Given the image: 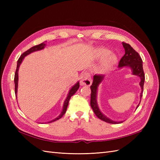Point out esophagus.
<instances>
[{
	"label": "esophagus",
	"instance_id": "obj_1",
	"mask_svg": "<svg viewBox=\"0 0 160 160\" xmlns=\"http://www.w3.org/2000/svg\"><path fill=\"white\" fill-rule=\"evenodd\" d=\"M91 83H92V80H91V74L88 72H84L80 78V84L82 86L89 87Z\"/></svg>",
	"mask_w": 160,
	"mask_h": 160
}]
</instances>
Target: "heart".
Returning <instances> with one entry per match:
<instances>
[{
  "label": "heart",
  "mask_w": 160,
  "mask_h": 160,
  "mask_svg": "<svg viewBox=\"0 0 160 160\" xmlns=\"http://www.w3.org/2000/svg\"><path fill=\"white\" fill-rule=\"evenodd\" d=\"M109 51L107 49H101L98 51V54L100 58L105 57L99 67L101 71H106L109 70L117 62V57L113 53H110Z\"/></svg>",
  "instance_id": "heart-1"
}]
</instances>
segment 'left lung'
Instances as JSON below:
<instances>
[{
    "label": "left lung",
    "instance_id": "left-lung-1",
    "mask_svg": "<svg viewBox=\"0 0 160 160\" xmlns=\"http://www.w3.org/2000/svg\"><path fill=\"white\" fill-rule=\"evenodd\" d=\"M122 45H123L125 53L124 55L122 56L120 59V62H119L118 67H122L124 66H128L131 67L132 69V74L136 75L140 78L141 81L140 83V85L142 88V92L140 95V98H142V93H143V89H144V83L145 80V76L143 70V66H142V60L140 56L139 53L135 51L132 47L128 43H126L124 42H122ZM104 76L102 75H95L93 76V81L92 83V85L91 86V107L96 114V116L100 119L101 120L104 121L109 124H119L120 122H114L113 120H111L110 119L107 118L105 115H104L101 113L99 108L98 107L97 101H96V95H97V89L100 83L102 81ZM139 104L138 107H139ZM137 107V108H138Z\"/></svg>",
    "mask_w": 160,
    "mask_h": 160
}]
</instances>
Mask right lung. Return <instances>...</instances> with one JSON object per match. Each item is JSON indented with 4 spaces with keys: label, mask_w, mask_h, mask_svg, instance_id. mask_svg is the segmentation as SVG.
Returning a JSON list of instances; mask_svg holds the SVG:
<instances>
[{
    "label": "right lung",
    "mask_w": 160,
    "mask_h": 160,
    "mask_svg": "<svg viewBox=\"0 0 160 160\" xmlns=\"http://www.w3.org/2000/svg\"><path fill=\"white\" fill-rule=\"evenodd\" d=\"M46 44L45 42H42L41 44H39V45H35L32 47V48H30L29 49H28V51H26L25 52H24L21 56H20V57L18 58V61H17V67H16V72H15V76H14V83H15V94H16V96L17 97V89H18V69H19V67H20V64H21L22 61L23 60L24 58H25V56H26L27 55H28V54L31 53L33 52H36V51H38V50H41L44 47H45ZM80 87V84L79 82H77V84H75V85L71 88V90L69 91V94H68V96L67 98V99L65 100V101H64V106H63V109H62V113H61V114L59 115L58 117L56 118V119H54V120H53L52 121H51L49 122H54V121H56L58 120H59V119H60L61 118H62L64 114L66 113V111H67V107H68V104H69V100L71 97L73 96L74 93L76 92V91H78V89H79Z\"/></svg>",
    "instance_id": "1"
}]
</instances>
